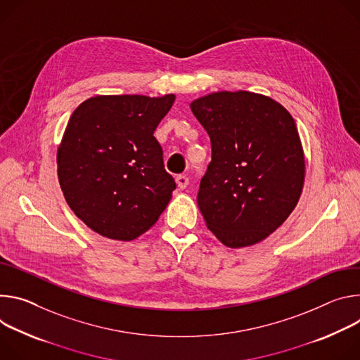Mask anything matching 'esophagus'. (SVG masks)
Returning <instances> with one entry per match:
<instances>
[{"mask_svg":"<svg viewBox=\"0 0 360 360\" xmlns=\"http://www.w3.org/2000/svg\"><path fill=\"white\" fill-rule=\"evenodd\" d=\"M176 183H177L179 188L183 190V188H186L188 186V177L184 176V174H180V176L176 177Z\"/></svg>","mask_w":360,"mask_h":360,"instance_id":"34e87169","label":"esophagus"}]
</instances>
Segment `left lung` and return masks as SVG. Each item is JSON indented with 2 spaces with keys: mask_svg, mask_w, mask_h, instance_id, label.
Returning a JSON list of instances; mask_svg holds the SVG:
<instances>
[{
  "mask_svg": "<svg viewBox=\"0 0 360 360\" xmlns=\"http://www.w3.org/2000/svg\"><path fill=\"white\" fill-rule=\"evenodd\" d=\"M190 108L212 141L197 205L206 226L231 249L256 245L296 207L304 154L290 112L250 91H217Z\"/></svg>",
  "mask_w": 360,
  "mask_h": 360,
  "instance_id": "8db88e82",
  "label": "left lung"
}]
</instances>
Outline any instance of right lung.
Here are the masks:
<instances>
[{
  "mask_svg": "<svg viewBox=\"0 0 360 360\" xmlns=\"http://www.w3.org/2000/svg\"><path fill=\"white\" fill-rule=\"evenodd\" d=\"M174 94L96 96L71 114L57 151L65 202L96 233L130 242L167 207L176 188L153 136Z\"/></svg>",
  "mask_w": 360,
  "mask_h": 360,
  "instance_id": "1",
  "label": "right lung"
}]
</instances>
